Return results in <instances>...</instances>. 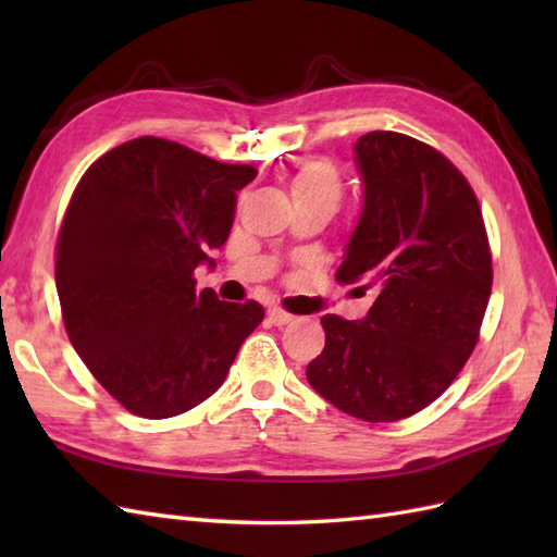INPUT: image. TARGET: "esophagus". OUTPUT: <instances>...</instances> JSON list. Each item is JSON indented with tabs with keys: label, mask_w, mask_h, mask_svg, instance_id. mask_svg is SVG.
Wrapping results in <instances>:
<instances>
[{
	"label": "esophagus",
	"mask_w": 557,
	"mask_h": 557,
	"mask_svg": "<svg viewBox=\"0 0 557 557\" xmlns=\"http://www.w3.org/2000/svg\"><path fill=\"white\" fill-rule=\"evenodd\" d=\"M268 321L272 325H277V327H285V325H289L294 321V315L287 313V311H282V309H270L268 311Z\"/></svg>",
	"instance_id": "obj_1"
}]
</instances>
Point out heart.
Instances as JSON below:
<instances>
[{"instance_id":"b5f03b06","label":"heart","mask_w":557,"mask_h":557,"mask_svg":"<svg viewBox=\"0 0 557 557\" xmlns=\"http://www.w3.org/2000/svg\"><path fill=\"white\" fill-rule=\"evenodd\" d=\"M289 194L294 206H318L333 215L342 200L339 172L327 160L306 162L294 172Z\"/></svg>"}]
</instances>
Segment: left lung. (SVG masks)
<instances>
[{
    "mask_svg": "<svg viewBox=\"0 0 557 557\" xmlns=\"http://www.w3.org/2000/svg\"><path fill=\"white\" fill-rule=\"evenodd\" d=\"M363 206L339 282L377 297L363 321L321 318L306 366L318 395L361 421L407 419L441 397L474 351L493 265L479 200L435 148L395 132L354 144Z\"/></svg>",
    "mask_w": 557,
    "mask_h": 557,
    "instance_id": "obj_1",
    "label": "left lung"
}]
</instances>
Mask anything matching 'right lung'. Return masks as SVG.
Segmentation results:
<instances>
[{"label": "right lung", "instance_id": "1", "mask_svg": "<svg viewBox=\"0 0 557 557\" xmlns=\"http://www.w3.org/2000/svg\"><path fill=\"white\" fill-rule=\"evenodd\" d=\"M251 164H224L156 136L92 162L57 239L66 335L96 381L144 419L194 409L224 383L258 301L196 292L194 270L227 242Z\"/></svg>", "mask_w": 557, "mask_h": 557}]
</instances>
